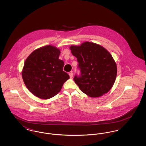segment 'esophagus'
<instances>
[{"instance_id":"1","label":"esophagus","mask_w":146,"mask_h":146,"mask_svg":"<svg viewBox=\"0 0 146 146\" xmlns=\"http://www.w3.org/2000/svg\"><path fill=\"white\" fill-rule=\"evenodd\" d=\"M69 75H70V78L72 79L73 78V73L72 72H70V73Z\"/></svg>"}]
</instances>
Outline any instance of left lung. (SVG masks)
Here are the masks:
<instances>
[{"instance_id":"8db88e82","label":"left lung","mask_w":146,"mask_h":146,"mask_svg":"<svg viewBox=\"0 0 146 146\" xmlns=\"http://www.w3.org/2000/svg\"><path fill=\"white\" fill-rule=\"evenodd\" d=\"M70 49L79 63L80 74L76 75L74 80L80 90L92 97H100L110 90L117 74V64L111 54L91 42L72 45Z\"/></svg>"}]
</instances>
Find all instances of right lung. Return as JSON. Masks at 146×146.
Listing matches in <instances>:
<instances>
[{"label":"right lung","mask_w":146,"mask_h":146,"mask_svg":"<svg viewBox=\"0 0 146 146\" xmlns=\"http://www.w3.org/2000/svg\"><path fill=\"white\" fill-rule=\"evenodd\" d=\"M60 50L46 45L35 50L27 58L22 76L29 91L42 99L55 96L69 78L63 70L64 62L58 58Z\"/></svg>","instance_id":"add662e5"}]
</instances>
